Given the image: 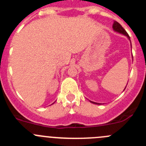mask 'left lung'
<instances>
[{
  "label": "left lung",
  "instance_id": "8db88e82",
  "mask_svg": "<svg viewBox=\"0 0 146 146\" xmlns=\"http://www.w3.org/2000/svg\"><path fill=\"white\" fill-rule=\"evenodd\" d=\"M113 30H114V31H116V32H117V33H121V34H123V35H126L127 37L129 39V35H128L127 33L125 31V29H124L122 27H121V25H120L119 23H118L117 21H114V22H113ZM90 102L93 103V104H98V103L93 102V101H90Z\"/></svg>",
  "mask_w": 146,
  "mask_h": 146
}]
</instances>
